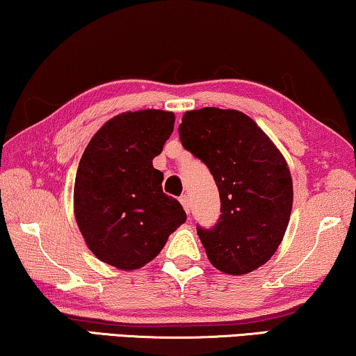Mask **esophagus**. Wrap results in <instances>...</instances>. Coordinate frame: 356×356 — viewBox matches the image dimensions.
Masks as SVG:
<instances>
[{"mask_svg": "<svg viewBox=\"0 0 356 356\" xmlns=\"http://www.w3.org/2000/svg\"><path fill=\"white\" fill-rule=\"evenodd\" d=\"M179 202H181L183 209H184V212L189 213V212H191V200H189V197H188L186 194H184V195H181V197H179Z\"/></svg>", "mask_w": 356, "mask_h": 356, "instance_id": "obj_1", "label": "esophagus"}]
</instances>
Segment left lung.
Listing matches in <instances>:
<instances>
[{"label":"left lung","mask_w":356,"mask_h":356,"mask_svg":"<svg viewBox=\"0 0 356 356\" xmlns=\"http://www.w3.org/2000/svg\"><path fill=\"white\" fill-rule=\"evenodd\" d=\"M178 133L218 186V221L210 229L197 226L210 264L228 275L257 270L275 254L289 223L293 193L284 157L239 111H189Z\"/></svg>","instance_id":"1"}]
</instances>
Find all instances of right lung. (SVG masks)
Here are the masks:
<instances>
[{"instance_id":"obj_1","label":"right lung","mask_w":356,"mask_h":356,"mask_svg":"<svg viewBox=\"0 0 356 356\" xmlns=\"http://www.w3.org/2000/svg\"><path fill=\"white\" fill-rule=\"evenodd\" d=\"M173 125L172 112H125L101 127L81 156L76 223L92 254L118 270L149 264L186 221L181 204L162 191L163 173L152 167Z\"/></svg>"}]
</instances>
